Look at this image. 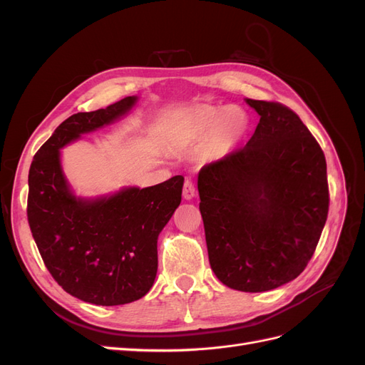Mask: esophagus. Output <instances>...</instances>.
Returning a JSON list of instances; mask_svg holds the SVG:
<instances>
[{"label":"esophagus","instance_id":"obj_1","mask_svg":"<svg viewBox=\"0 0 365 365\" xmlns=\"http://www.w3.org/2000/svg\"><path fill=\"white\" fill-rule=\"evenodd\" d=\"M195 195H196V189H195V184H193V181L192 180H185V182H184V187H182V196H184V200H192V197H195Z\"/></svg>","mask_w":365,"mask_h":365}]
</instances>
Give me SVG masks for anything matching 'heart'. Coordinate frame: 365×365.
I'll use <instances>...</instances> for the list:
<instances>
[{"label": "heart", "mask_w": 365, "mask_h": 365, "mask_svg": "<svg viewBox=\"0 0 365 365\" xmlns=\"http://www.w3.org/2000/svg\"><path fill=\"white\" fill-rule=\"evenodd\" d=\"M247 129V118L235 108L196 105L176 114L170 126V143L176 150H184L212 137L217 149L228 148Z\"/></svg>", "instance_id": "obj_1"}]
</instances>
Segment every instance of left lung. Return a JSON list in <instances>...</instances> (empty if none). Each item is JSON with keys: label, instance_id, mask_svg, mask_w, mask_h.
I'll use <instances>...</instances> for the list:
<instances>
[{"label": "left lung", "instance_id": "1", "mask_svg": "<svg viewBox=\"0 0 365 365\" xmlns=\"http://www.w3.org/2000/svg\"><path fill=\"white\" fill-rule=\"evenodd\" d=\"M247 103L260 115L247 145L197 175L208 260L228 288L264 292L307 267L329 212L324 153L292 109Z\"/></svg>", "mask_w": 365, "mask_h": 365}]
</instances>
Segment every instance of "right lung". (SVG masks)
<instances>
[{"label": "right lung", "mask_w": 365, "mask_h": 365, "mask_svg": "<svg viewBox=\"0 0 365 365\" xmlns=\"http://www.w3.org/2000/svg\"><path fill=\"white\" fill-rule=\"evenodd\" d=\"M135 102L125 97L68 117L36 152L29 172L27 219L43 263L63 291L98 306L126 304L149 292L158 269V235L181 202L184 178L82 200L65 180L59 149L125 115Z\"/></svg>", "instance_id": "obj_1"}]
</instances>
